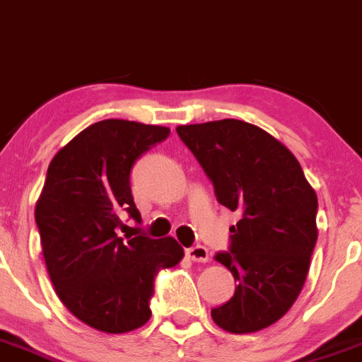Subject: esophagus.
<instances>
[{
  "label": "esophagus",
  "mask_w": 362,
  "mask_h": 362,
  "mask_svg": "<svg viewBox=\"0 0 362 362\" xmlns=\"http://www.w3.org/2000/svg\"><path fill=\"white\" fill-rule=\"evenodd\" d=\"M185 253H187V257H189L193 262H207V260H209V251H207V247L204 246L189 247Z\"/></svg>",
  "instance_id": "34e87169"
}]
</instances>
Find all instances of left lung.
Here are the masks:
<instances>
[{"label": "left lung", "instance_id": "obj_1", "mask_svg": "<svg viewBox=\"0 0 362 362\" xmlns=\"http://www.w3.org/2000/svg\"><path fill=\"white\" fill-rule=\"evenodd\" d=\"M178 136L199 160L216 200L240 220L231 226L228 253L215 257L237 286L213 308L229 333L268 328L293 306L317 242V194L284 144L242 120L178 125Z\"/></svg>", "mask_w": 362, "mask_h": 362}]
</instances>
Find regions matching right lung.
Segmentation results:
<instances>
[{
	"label": "right lung",
	"instance_id": "add662e5",
	"mask_svg": "<svg viewBox=\"0 0 362 362\" xmlns=\"http://www.w3.org/2000/svg\"><path fill=\"white\" fill-rule=\"evenodd\" d=\"M168 134L162 125L96 122L65 144L47 169L34 211L47 272L69 312L98 332L127 333L146 325L156 273L184 259L173 237L125 242L116 235L124 211L140 220L129 185L134 160Z\"/></svg>",
	"mask_w": 362,
	"mask_h": 362
}]
</instances>
